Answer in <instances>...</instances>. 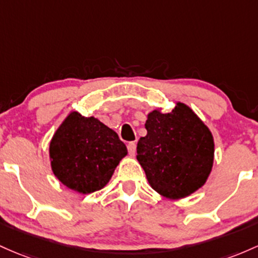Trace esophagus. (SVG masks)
Wrapping results in <instances>:
<instances>
[{"mask_svg":"<svg viewBox=\"0 0 258 258\" xmlns=\"http://www.w3.org/2000/svg\"><path fill=\"white\" fill-rule=\"evenodd\" d=\"M128 151L130 153V156H135V153H137V144L129 143L128 144Z\"/></svg>","mask_w":258,"mask_h":258,"instance_id":"34e87169","label":"esophagus"}]
</instances>
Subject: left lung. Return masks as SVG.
I'll use <instances>...</instances> for the list:
<instances>
[{"label": "left lung", "instance_id": "8db88e82", "mask_svg": "<svg viewBox=\"0 0 258 258\" xmlns=\"http://www.w3.org/2000/svg\"><path fill=\"white\" fill-rule=\"evenodd\" d=\"M146 137L138 143V161L149 184L167 199H184L206 183L213 166L212 133L185 103L169 113L150 112Z\"/></svg>", "mask_w": 258, "mask_h": 258}]
</instances>
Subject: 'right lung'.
<instances>
[{"label":"right lung","instance_id":"obj_1","mask_svg":"<svg viewBox=\"0 0 258 258\" xmlns=\"http://www.w3.org/2000/svg\"><path fill=\"white\" fill-rule=\"evenodd\" d=\"M126 153L114 130L78 112L69 113L50 143L52 172L63 185L80 194L105 187Z\"/></svg>","mask_w":258,"mask_h":258}]
</instances>
